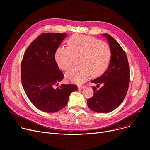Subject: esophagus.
Wrapping results in <instances>:
<instances>
[{
	"instance_id": "1",
	"label": "esophagus",
	"mask_w": 150,
	"mask_h": 150,
	"mask_svg": "<svg viewBox=\"0 0 150 150\" xmlns=\"http://www.w3.org/2000/svg\"><path fill=\"white\" fill-rule=\"evenodd\" d=\"M85 88L84 86H83V85H78V88L79 90H81L83 89H84Z\"/></svg>"
}]
</instances>
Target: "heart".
<instances>
[{"instance_id": "heart-1", "label": "heart", "mask_w": 150, "mask_h": 150, "mask_svg": "<svg viewBox=\"0 0 150 150\" xmlns=\"http://www.w3.org/2000/svg\"><path fill=\"white\" fill-rule=\"evenodd\" d=\"M67 42L69 47H59L55 52L54 59L58 67L66 70L72 66L74 57H80V66L70 69L66 73L67 81L81 84L91 75L93 76L101 75L108 68L112 52L107 44L93 37L80 34L71 36Z\"/></svg>"}]
</instances>
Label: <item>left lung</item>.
I'll use <instances>...</instances> for the list:
<instances>
[{
	"label": "left lung",
	"instance_id": "obj_1",
	"mask_svg": "<svg viewBox=\"0 0 150 150\" xmlns=\"http://www.w3.org/2000/svg\"><path fill=\"white\" fill-rule=\"evenodd\" d=\"M108 40L112 52L111 59L106 72L91 82L100 84L98 90L93 86V96L87 103L96 112L112 111L123 101L128 89L130 70L127 54L114 38L108 34H102Z\"/></svg>",
	"mask_w": 150,
	"mask_h": 150
}]
</instances>
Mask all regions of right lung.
I'll return each instance as SVG.
<instances>
[{
	"label": "right lung",
	"mask_w": 150,
	"mask_h": 150,
	"mask_svg": "<svg viewBox=\"0 0 150 150\" xmlns=\"http://www.w3.org/2000/svg\"><path fill=\"white\" fill-rule=\"evenodd\" d=\"M66 33H45L30 44L21 63V81L29 100L45 112H56L67 104L70 93L76 91L74 84L58 86L64 75L54 59L57 50Z\"/></svg>",
	"instance_id": "obj_1"
}]
</instances>
